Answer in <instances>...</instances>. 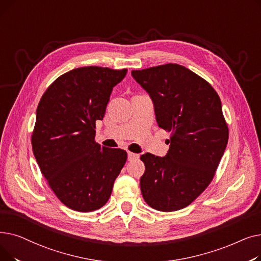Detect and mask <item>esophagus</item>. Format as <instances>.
<instances>
[{
  "label": "esophagus",
  "mask_w": 261,
  "mask_h": 261,
  "mask_svg": "<svg viewBox=\"0 0 261 261\" xmlns=\"http://www.w3.org/2000/svg\"><path fill=\"white\" fill-rule=\"evenodd\" d=\"M138 158H139V154H136V153H133V152L128 151V160H129V161L134 160V159H138Z\"/></svg>",
  "instance_id": "34e87169"
}]
</instances>
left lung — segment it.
<instances>
[{
    "label": "left lung",
    "instance_id": "left-lung-1",
    "mask_svg": "<svg viewBox=\"0 0 261 261\" xmlns=\"http://www.w3.org/2000/svg\"><path fill=\"white\" fill-rule=\"evenodd\" d=\"M131 75L151 98L159 127L170 132L165 156L141 155L143 198L154 210L179 211L210 185L225 151L228 129L221 100L207 81L180 64Z\"/></svg>",
    "mask_w": 261,
    "mask_h": 261
}]
</instances>
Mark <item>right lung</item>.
<instances>
[{
	"instance_id": "obj_1",
	"label": "right lung",
	"mask_w": 261,
	"mask_h": 261,
	"mask_svg": "<svg viewBox=\"0 0 261 261\" xmlns=\"http://www.w3.org/2000/svg\"><path fill=\"white\" fill-rule=\"evenodd\" d=\"M127 72L74 68L55 80L38 105L33 151L49 187L71 210L103 206L127 161L125 150L95 142L96 120H102L113 88Z\"/></svg>"
}]
</instances>
